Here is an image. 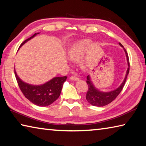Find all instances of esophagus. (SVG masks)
Returning a JSON list of instances; mask_svg holds the SVG:
<instances>
[{
	"instance_id": "esophagus-1",
	"label": "esophagus",
	"mask_w": 146,
	"mask_h": 146,
	"mask_svg": "<svg viewBox=\"0 0 146 146\" xmlns=\"http://www.w3.org/2000/svg\"><path fill=\"white\" fill-rule=\"evenodd\" d=\"M70 78L71 80H78V78L76 76H70Z\"/></svg>"
}]
</instances>
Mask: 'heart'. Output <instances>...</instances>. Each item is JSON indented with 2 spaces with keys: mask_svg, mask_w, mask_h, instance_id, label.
Instances as JSON below:
<instances>
[{
  "mask_svg": "<svg viewBox=\"0 0 146 146\" xmlns=\"http://www.w3.org/2000/svg\"><path fill=\"white\" fill-rule=\"evenodd\" d=\"M90 44L91 41L89 40H81L74 44L68 50L69 57L71 60L75 62H78L82 60L86 53V49Z\"/></svg>",
  "mask_w": 146,
  "mask_h": 146,
  "instance_id": "1",
  "label": "heart"
}]
</instances>
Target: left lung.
I'll return each instance as SVG.
<instances>
[{
	"label": "left lung",
	"instance_id": "left-lung-1",
	"mask_svg": "<svg viewBox=\"0 0 146 146\" xmlns=\"http://www.w3.org/2000/svg\"><path fill=\"white\" fill-rule=\"evenodd\" d=\"M120 46L123 48V46L122 45V44L119 43ZM124 51L125 52V55H126L127 60L128 63V67L126 75L123 80V82L122 83L119 87L116 90L110 91V92H102V91H98L97 89H96L95 86H93L92 82H91L90 75L87 76V84L88 86V90L86 93V100H88V102L91 104V105L94 106H98V107H102L109 104L113 102L116 98L117 97V96L119 95L120 93L122 91L123 86L125 85V82L126 81V79L127 77V75L129 72V56L127 53V51L124 49Z\"/></svg>",
	"mask_w": 146,
	"mask_h": 146
}]
</instances>
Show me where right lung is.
<instances>
[{"label":"right lung","mask_w":146,"mask_h":146,"mask_svg":"<svg viewBox=\"0 0 146 146\" xmlns=\"http://www.w3.org/2000/svg\"><path fill=\"white\" fill-rule=\"evenodd\" d=\"M37 33H35L30 38L24 40L20 47L26 43L27 41L34 37ZM15 75L20 90L31 102L38 106H48L57 99L60 95L64 82L67 76H58L55 77L49 82L40 86H33L24 82L17 76L15 70Z\"/></svg>","instance_id":"1"}]
</instances>
